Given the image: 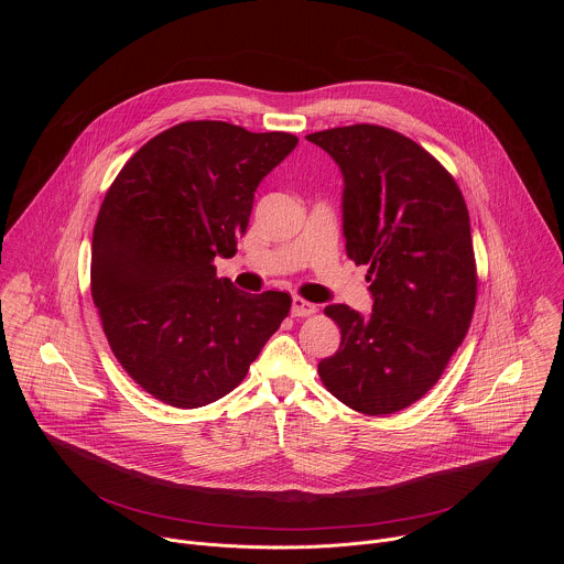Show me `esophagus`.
Wrapping results in <instances>:
<instances>
[{
    "label": "esophagus",
    "instance_id": "esophagus-1",
    "mask_svg": "<svg viewBox=\"0 0 564 564\" xmlns=\"http://www.w3.org/2000/svg\"><path fill=\"white\" fill-rule=\"evenodd\" d=\"M316 312V305L301 299V296H292V316H310Z\"/></svg>",
    "mask_w": 564,
    "mask_h": 564
}]
</instances>
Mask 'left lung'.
I'll return each mask as SVG.
<instances>
[{
    "mask_svg": "<svg viewBox=\"0 0 564 564\" xmlns=\"http://www.w3.org/2000/svg\"><path fill=\"white\" fill-rule=\"evenodd\" d=\"M344 176L346 252L368 265L372 312L335 303L339 350L318 377L352 411L390 415L442 377L477 294L470 220L453 176L411 138L377 124L305 135Z\"/></svg>",
    "mask_w": 564,
    "mask_h": 564,
    "instance_id": "left-lung-1",
    "label": "left lung"
}]
</instances>
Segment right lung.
<instances>
[{"label": "right lung", "instance_id": "right-lung-1", "mask_svg": "<svg viewBox=\"0 0 564 564\" xmlns=\"http://www.w3.org/2000/svg\"><path fill=\"white\" fill-rule=\"evenodd\" d=\"M283 131L181 122L142 144L94 227L91 294L129 377L176 409L246 379L288 316L285 292H240L214 259L236 254L261 181L296 147Z\"/></svg>", "mask_w": 564, "mask_h": 564}]
</instances>
